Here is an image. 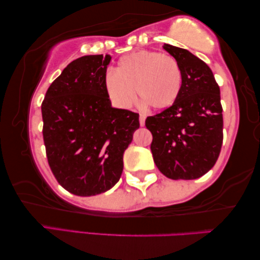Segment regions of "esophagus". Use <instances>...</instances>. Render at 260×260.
I'll use <instances>...</instances> for the list:
<instances>
[{"instance_id": "obj_1", "label": "esophagus", "mask_w": 260, "mask_h": 260, "mask_svg": "<svg viewBox=\"0 0 260 260\" xmlns=\"http://www.w3.org/2000/svg\"><path fill=\"white\" fill-rule=\"evenodd\" d=\"M139 124H140V126L145 125V115L140 114V116H139Z\"/></svg>"}]
</instances>
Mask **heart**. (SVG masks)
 I'll list each match as a JSON object with an SVG mask.
<instances>
[{"label":"heart","instance_id":"b5f03b06","mask_svg":"<svg viewBox=\"0 0 260 260\" xmlns=\"http://www.w3.org/2000/svg\"><path fill=\"white\" fill-rule=\"evenodd\" d=\"M182 74L175 58L158 52L140 50L125 55L105 78V88L117 107L127 108L137 96L154 109H165L177 100Z\"/></svg>","mask_w":260,"mask_h":260}]
</instances>
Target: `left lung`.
<instances>
[{"instance_id": "obj_1", "label": "left lung", "mask_w": 260, "mask_h": 260, "mask_svg": "<svg viewBox=\"0 0 260 260\" xmlns=\"http://www.w3.org/2000/svg\"><path fill=\"white\" fill-rule=\"evenodd\" d=\"M182 74L177 100L148 116L151 151L156 167L172 180L199 178L215 165L223 140L220 87L205 62L189 50L165 44Z\"/></svg>"}]
</instances>
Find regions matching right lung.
I'll return each mask as SVG.
<instances>
[{"label": "right lung", "mask_w": 260, "mask_h": 260, "mask_svg": "<svg viewBox=\"0 0 260 260\" xmlns=\"http://www.w3.org/2000/svg\"><path fill=\"white\" fill-rule=\"evenodd\" d=\"M112 56L86 55L64 68L41 105L49 167L67 191L88 197L112 189L139 114L112 107L105 78Z\"/></svg>", "instance_id": "1"}]
</instances>
